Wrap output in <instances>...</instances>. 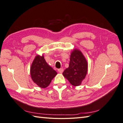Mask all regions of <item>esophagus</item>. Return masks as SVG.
<instances>
[{"label":"esophagus","mask_w":123,"mask_h":123,"mask_svg":"<svg viewBox=\"0 0 123 123\" xmlns=\"http://www.w3.org/2000/svg\"><path fill=\"white\" fill-rule=\"evenodd\" d=\"M57 70H58V72L59 73H62L63 72V71H64V69H63V68L58 69Z\"/></svg>","instance_id":"obj_1"}]
</instances>
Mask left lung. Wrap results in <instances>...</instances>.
<instances>
[{
  "mask_svg": "<svg viewBox=\"0 0 123 123\" xmlns=\"http://www.w3.org/2000/svg\"><path fill=\"white\" fill-rule=\"evenodd\" d=\"M88 71V63L81 52L74 49L71 53L69 67L63 75L74 86H80L85 79Z\"/></svg>",
  "mask_w": 123,
  "mask_h": 123,
  "instance_id": "8db88e82",
  "label": "left lung"
}]
</instances>
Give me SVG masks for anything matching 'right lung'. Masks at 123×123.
Returning a JSON list of instances; mask_svg holds the SVG:
<instances>
[{"label":"right lung","mask_w":123,"mask_h":123,"mask_svg":"<svg viewBox=\"0 0 123 123\" xmlns=\"http://www.w3.org/2000/svg\"><path fill=\"white\" fill-rule=\"evenodd\" d=\"M30 74L34 83L40 88H45L56 75L57 72L48 65L43 55H37L32 64Z\"/></svg>","instance_id":"right-lung-1"}]
</instances>
